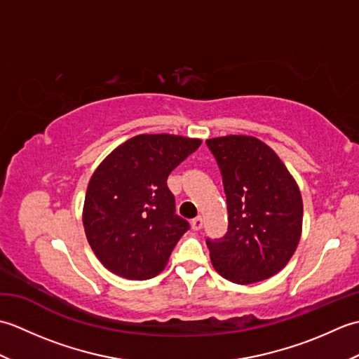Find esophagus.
Segmentation results:
<instances>
[{"instance_id":"1","label":"esophagus","mask_w":359,"mask_h":359,"mask_svg":"<svg viewBox=\"0 0 359 359\" xmlns=\"http://www.w3.org/2000/svg\"><path fill=\"white\" fill-rule=\"evenodd\" d=\"M202 225H203V219H202V216H197V217H194L193 220H191V228L194 231H199L201 228H202Z\"/></svg>"}]
</instances>
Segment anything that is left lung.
Instances as JSON below:
<instances>
[{
    "label": "left lung",
    "instance_id": "left-lung-1",
    "mask_svg": "<svg viewBox=\"0 0 359 359\" xmlns=\"http://www.w3.org/2000/svg\"><path fill=\"white\" fill-rule=\"evenodd\" d=\"M222 172L228 231L210 241L220 276L247 285L279 273L302 233V197L293 175L269 144L251 135L207 140Z\"/></svg>",
    "mask_w": 359,
    "mask_h": 359
}]
</instances>
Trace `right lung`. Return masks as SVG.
Listing matches in <instances>:
<instances>
[{
	"label": "right lung",
	"instance_id": "1",
	"mask_svg": "<svg viewBox=\"0 0 359 359\" xmlns=\"http://www.w3.org/2000/svg\"><path fill=\"white\" fill-rule=\"evenodd\" d=\"M201 143L174 134H140L97 166L83 205V226L94 255L111 273L143 280L165 269L189 228L175 215L166 179Z\"/></svg>",
	"mask_w": 359,
	"mask_h": 359
}]
</instances>
